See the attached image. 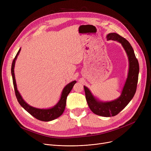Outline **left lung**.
<instances>
[{
  "label": "left lung",
  "mask_w": 151,
  "mask_h": 151,
  "mask_svg": "<svg viewBox=\"0 0 151 151\" xmlns=\"http://www.w3.org/2000/svg\"><path fill=\"white\" fill-rule=\"evenodd\" d=\"M106 38L108 40H113L121 43L128 55L129 71L121 96L111 101L100 102L95 99L88 88L84 86V89L86 101L92 111L101 116L111 117L119 113L133 99L137 91L139 68L133 47L125 38L116 33L109 34Z\"/></svg>",
  "instance_id": "8db88e82"
}]
</instances>
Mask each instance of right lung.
Returning a JSON list of instances; mask_svg holds the SVG:
<instances>
[{
	"label": "right lung",
	"instance_id": "1",
	"mask_svg": "<svg viewBox=\"0 0 151 151\" xmlns=\"http://www.w3.org/2000/svg\"><path fill=\"white\" fill-rule=\"evenodd\" d=\"M20 51H21V48L19 50L18 52H17V55H16L15 58L13 60L12 65V69H11L16 97H17V99L19 102V104L21 105V106L25 110H26L30 114L34 116L35 118L37 119L38 120L42 121H45V122L52 121L55 119H56L59 116H60L63 113V111H64L65 106H66L67 97L68 96V95L69 94V93L70 92L71 90L72 89L74 84L76 83V81H73L72 82H71L65 87L62 92L61 97L58 103V104L55 106H54L53 108L50 109H44L35 108L29 105L27 103H26L25 101L22 99V97L21 96V95L19 94L17 89V84H16L14 73V67L15 64V60L17 59V56L18 55Z\"/></svg>",
	"mask_w": 151,
	"mask_h": 151
}]
</instances>
